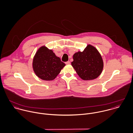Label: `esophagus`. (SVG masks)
Returning a JSON list of instances; mask_svg holds the SVG:
<instances>
[{
	"instance_id": "1",
	"label": "esophagus",
	"mask_w": 133,
	"mask_h": 133,
	"mask_svg": "<svg viewBox=\"0 0 133 133\" xmlns=\"http://www.w3.org/2000/svg\"><path fill=\"white\" fill-rule=\"evenodd\" d=\"M65 64H66V65H69V64H70V62L69 61H68V62H66L65 63Z\"/></svg>"
}]
</instances>
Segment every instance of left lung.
I'll return each instance as SVG.
<instances>
[{"label":"left lung","mask_w":133,"mask_h":133,"mask_svg":"<svg viewBox=\"0 0 133 133\" xmlns=\"http://www.w3.org/2000/svg\"><path fill=\"white\" fill-rule=\"evenodd\" d=\"M71 65L81 79L94 80L102 73L104 64L101 54L96 47L88 44L83 51L73 55Z\"/></svg>","instance_id":"1"}]
</instances>
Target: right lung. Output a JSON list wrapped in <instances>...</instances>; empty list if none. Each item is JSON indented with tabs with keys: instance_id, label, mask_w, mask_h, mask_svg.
I'll return each instance as SVG.
<instances>
[{
	"instance_id": "1",
	"label": "right lung",
	"mask_w": 133,
	"mask_h": 133,
	"mask_svg": "<svg viewBox=\"0 0 133 133\" xmlns=\"http://www.w3.org/2000/svg\"><path fill=\"white\" fill-rule=\"evenodd\" d=\"M65 65L51 49L45 46L38 48L32 62L34 73L37 77L45 81L54 80Z\"/></svg>"
}]
</instances>
